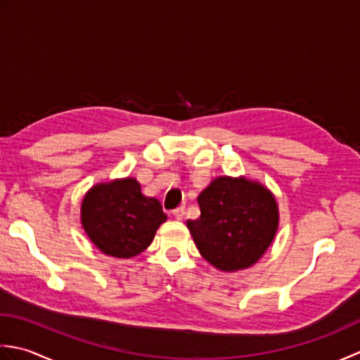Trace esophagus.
I'll list each match as a JSON object with an SVG mask.
<instances>
[{
  "instance_id": "1",
  "label": "esophagus",
  "mask_w": 360,
  "mask_h": 360,
  "mask_svg": "<svg viewBox=\"0 0 360 360\" xmlns=\"http://www.w3.org/2000/svg\"><path fill=\"white\" fill-rule=\"evenodd\" d=\"M172 216H174L175 219H177V221H181L183 216H185V208H183V207L175 208V210L172 211Z\"/></svg>"
}]
</instances>
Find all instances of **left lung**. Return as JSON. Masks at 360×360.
<instances>
[{"label": "left lung", "instance_id": "1", "mask_svg": "<svg viewBox=\"0 0 360 360\" xmlns=\"http://www.w3.org/2000/svg\"><path fill=\"white\" fill-rule=\"evenodd\" d=\"M200 217L188 221L200 255L224 272L253 266L278 230L274 194L245 177H217L197 197Z\"/></svg>", "mask_w": 360, "mask_h": 360}]
</instances>
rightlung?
<instances>
[{
    "mask_svg": "<svg viewBox=\"0 0 360 360\" xmlns=\"http://www.w3.org/2000/svg\"><path fill=\"white\" fill-rule=\"evenodd\" d=\"M166 219L161 203L146 197L131 177L94 185L80 208L88 238L102 253L115 258H131L144 252Z\"/></svg>",
    "mask_w": 360,
    "mask_h": 360,
    "instance_id": "1",
    "label": "right lung"
}]
</instances>
